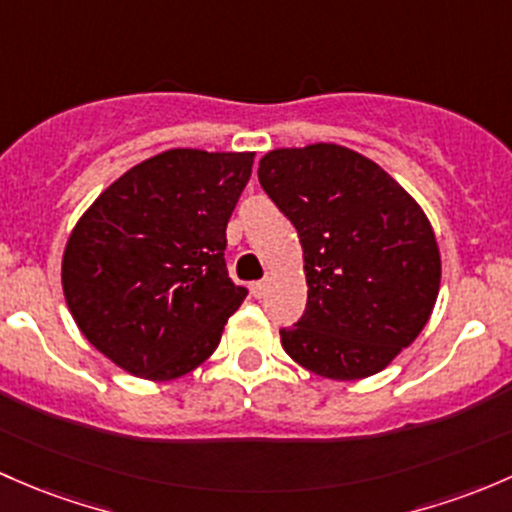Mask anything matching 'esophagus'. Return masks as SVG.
Here are the masks:
<instances>
[{
  "mask_svg": "<svg viewBox=\"0 0 512 512\" xmlns=\"http://www.w3.org/2000/svg\"><path fill=\"white\" fill-rule=\"evenodd\" d=\"M266 288H268L266 281L251 283V293H254V298H263V295H266Z\"/></svg>",
  "mask_w": 512,
  "mask_h": 512,
  "instance_id": "1",
  "label": "esophagus"
}]
</instances>
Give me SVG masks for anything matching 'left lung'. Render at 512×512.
<instances>
[{
	"label": "left lung",
	"mask_w": 512,
	"mask_h": 512,
	"mask_svg": "<svg viewBox=\"0 0 512 512\" xmlns=\"http://www.w3.org/2000/svg\"><path fill=\"white\" fill-rule=\"evenodd\" d=\"M258 182L303 249L308 303L281 330L283 350L335 382L382 372L439 298L441 254L424 209L377 162L335 142L266 152Z\"/></svg>",
	"instance_id": "obj_1"
}]
</instances>
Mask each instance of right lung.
I'll use <instances>...</instances> for the list:
<instances>
[{
    "instance_id": "obj_1",
    "label": "right lung",
    "mask_w": 512,
    "mask_h": 512,
    "mask_svg": "<svg viewBox=\"0 0 512 512\" xmlns=\"http://www.w3.org/2000/svg\"><path fill=\"white\" fill-rule=\"evenodd\" d=\"M256 152L175 147L130 167L81 214L61 286L83 337L120 370L170 382L217 350L246 288L229 281L226 224Z\"/></svg>"
}]
</instances>
